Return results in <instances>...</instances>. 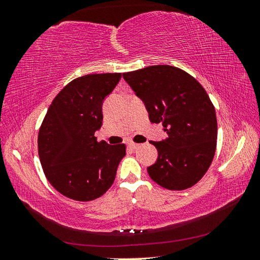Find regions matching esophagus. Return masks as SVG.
Instances as JSON below:
<instances>
[{
  "mask_svg": "<svg viewBox=\"0 0 260 260\" xmlns=\"http://www.w3.org/2000/svg\"><path fill=\"white\" fill-rule=\"evenodd\" d=\"M128 147L131 149H136V148H139V144L134 143V142H128Z\"/></svg>",
  "mask_w": 260,
  "mask_h": 260,
  "instance_id": "34e87169",
  "label": "esophagus"
}]
</instances>
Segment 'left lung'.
Here are the masks:
<instances>
[{
	"mask_svg": "<svg viewBox=\"0 0 260 260\" xmlns=\"http://www.w3.org/2000/svg\"><path fill=\"white\" fill-rule=\"evenodd\" d=\"M143 101L152 124H160L167 139L151 142L158 151L148 167L153 181L170 190L192 187L209 170L217 147L215 110L201 83L183 70L153 65L122 74Z\"/></svg>",
	"mask_w": 260,
	"mask_h": 260,
	"instance_id": "8db88e82",
	"label": "left lung"
}]
</instances>
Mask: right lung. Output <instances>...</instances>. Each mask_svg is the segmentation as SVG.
I'll return each instance as SVG.
<instances>
[{
	"label": "right lung",
	"instance_id": "right-lung-1",
	"mask_svg": "<svg viewBox=\"0 0 260 260\" xmlns=\"http://www.w3.org/2000/svg\"><path fill=\"white\" fill-rule=\"evenodd\" d=\"M120 78L121 73H102L74 79L57 94L42 121L38 148L43 172L69 199L102 196L126 155L124 143L110 146L95 136L102 126L103 101Z\"/></svg>",
	"mask_w": 260,
	"mask_h": 260
}]
</instances>
